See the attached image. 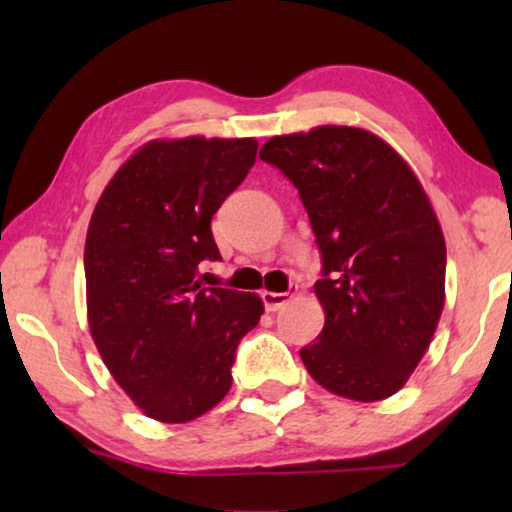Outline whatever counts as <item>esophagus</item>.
<instances>
[{
    "label": "esophagus",
    "instance_id": "34e87169",
    "mask_svg": "<svg viewBox=\"0 0 512 512\" xmlns=\"http://www.w3.org/2000/svg\"><path fill=\"white\" fill-rule=\"evenodd\" d=\"M293 298V289L284 291V293H275V291H262V300L266 311H277L282 309L287 302Z\"/></svg>",
    "mask_w": 512,
    "mask_h": 512
}]
</instances>
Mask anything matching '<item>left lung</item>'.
<instances>
[{"mask_svg":"<svg viewBox=\"0 0 512 512\" xmlns=\"http://www.w3.org/2000/svg\"><path fill=\"white\" fill-rule=\"evenodd\" d=\"M259 158L296 185L323 259L325 327L300 359L357 402L395 395L427 352L445 305L447 250L400 155L354 126L271 137Z\"/></svg>","mask_w":512,"mask_h":512,"instance_id":"left-lung-1","label":"left lung"}]
</instances>
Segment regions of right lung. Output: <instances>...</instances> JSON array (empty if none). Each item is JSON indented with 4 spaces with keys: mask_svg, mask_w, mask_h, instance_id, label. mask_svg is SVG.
<instances>
[{
    "mask_svg": "<svg viewBox=\"0 0 512 512\" xmlns=\"http://www.w3.org/2000/svg\"><path fill=\"white\" fill-rule=\"evenodd\" d=\"M257 140L142 146L94 207L85 239L92 339L110 375L153 420L178 424L219 404L239 341L262 298L203 287L201 262L221 259L212 216L244 183Z\"/></svg>",
    "mask_w": 512,
    "mask_h": 512,
    "instance_id": "1",
    "label": "right lung"
}]
</instances>
